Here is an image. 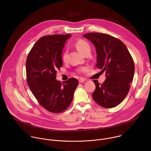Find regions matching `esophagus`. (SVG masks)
Wrapping results in <instances>:
<instances>
[{
    "label": "esophagus",
    "instance_id": "esophagus-1",
    "mask_svg": "<svg viewBox=\"0 0 151 151\" xmlns=\"http://www.w3.org/2000/svg\"><path fill=\"white\" fill-rule=\"evenodd\" d=\"M87 80L85 79H83V78H81V79H79V83H82V82H84L85 81H86Z\"/></svg>",
    "mask_w": 151,
    "mask_h": 151
}]
</instances>
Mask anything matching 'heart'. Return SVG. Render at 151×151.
I'll return each instance as SVG.
<instances>
[{"label": "heart", "mask_w": 151, "mask_h": 151, "mask_svg": "<svg viewBox=\"0 0 151 151\" xmlns=\"http://www.w3.org/2000/svg\"><path fill=\"white\" fill-rule=\"evenodd\" d=\"M75 47L78 49V50L83 55H84L85 53L87 52H90V46L87 42L85 41L82 39H79L75 43ZM68 52L67 50H64L62 54L61 59L62 61L64 62H66L68 60ZM86 70V68H81L79 71L80 72H83Z\"/></svg>", "instance_id": "1"}]
</instances>
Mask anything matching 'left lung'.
Returning a JSON list of instances; mask_svg holds the SVG:
<instances>
[{"label":"left lung","mask_w":151,"mask_h":151,"mask_svg":"<svg viewBox=\"0 0 151 151\" xmlns=\"http://www.w3.org/2000/svg\"><path fill=\"white\" fill-rule=\"evenodd\" d=\"M83 37L88 39L97 54L96 66L105 72L106 79L100 85L93 82L96 90L92 94L94 101L105 108L119 104L127 96L134 74L133 60L124 43L107 34L90 33Z\"/></svg>","instance_id":"1"}]
</instances>
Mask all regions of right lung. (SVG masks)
<instances>
[{
  "label": "right lung",
  "mask_w": 151,
  "mask_h": 151,
  "mask_svg": "<svg viewBox=\"0 0 151 151\" xmlns=\"http://www.w3.org/2000/svg\"><path fill=\"white\" fill-rule=\"evenodd\" d=\"M70 35H52L40 38L26 60L27 82L32 93L47 111L60 113L71 104L78 85L75 78L63 82L56 79L57 69L63 66V50Z\"/></svg>",
  "instance_id": "add662e5"
}]
</instances>
